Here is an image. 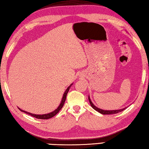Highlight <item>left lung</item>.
<instances>
[{
    "instance_id": "left-lung-1",
    "label": "left lung",
    "mask_w": 149,
    "mask_h": 149,
    "mask_svg": "<svg viewBox=\"0 0 149 149\" xmlns=\"http://www.w3.org/2000/svg\"><path fill=\"white\" fill-rule=\"evenodd\" d=\"M89 99V103H90V104L91 106V107L93 108L94 109H95L97 111L99 112L100 113H102L103 115H107V114H114V113H119V112H120V111H123L124 109H125L127 108H123V109H117V110H104V109H100L99 108H97L93 104V102H91V100L90 99V98H88Z\"/></svg>"
}]
</instances>
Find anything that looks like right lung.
I'll use <instances>...</instances> for the list:
<instances>
[{
    "instance_id": "1",
    "label": "right lung",
    "mask_w": 149,
    "mask_h": 149,
    "mask_svg": "<svg viewBox=\"0 0 149 149\" xmlns=\"http://www.w3.org/2000/svg\"><path fill=\"white\" fill-rule=\"evenodd\" d=\"M72 85V84H71V85H70L68 88H67V89L65 90V93H64V94L63 95V98H62V100H61V103L60 104V105H59V106L58 107L57 109H56L54 111H53L52 112H50V113H47V114H43V115H36V114H33V113H29V112H27L26 111H23L22 110V109H21L20 108H19V110H21V111H23L24 112V113H26L27 114L30 115V116H32V117H36V118L37 119H50V118H52V117H54V116H56V115L59 111L60 110V109L62 108V107L63 106V104L64 103H65V100H66V96H67V93H68L69 90L70 88H71V86Z\"/></svg>"
}]
</instances>
